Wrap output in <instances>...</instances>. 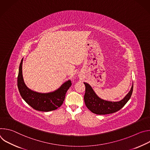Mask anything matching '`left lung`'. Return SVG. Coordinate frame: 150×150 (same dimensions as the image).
<instances>
[{
    "mask_svg": "<svg viewBox=\"0 0 150 150\" xmlns=\"http://www.w3.org/2000/svg\"><path fill=\"white\" fill-rule=\"evenodd\" d=\"M84 84L85 93L83 98L85 105L91 112L97 115L110 114L120 110L130 99L133 91L132 85L130 91L123 99L116 102L108 101L100 98L88 83L84 82Z\"/></svg>",
    "mask_w": 150,
    "mask_h": 150,
    "instance_id": "left-lung-1",
    "label": "left lung"
}]
</instances>
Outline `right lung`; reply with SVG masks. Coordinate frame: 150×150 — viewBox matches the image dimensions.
<instances>
[{
	"mask_svg": "<svg viewBox=\"0 0 150 150\" xmlns=\"http://www.w3.org/2000/svg\"><path fill=\"white\" fill-rule=\"evenodd\" d=\"M23 61L21 60L18 76V88L25 101L38 111L50 112L62 105L65 98L66 93L71 86V80L64 82L60 88L49 93H39L30 90L25 84L23 76Z\"/></svg>",
	"mask_w": 150,
	"mask_h": 150,
	"instance_id": "1",
	"label": "right lung"
}]
</instances>
